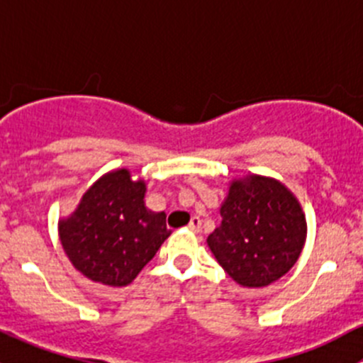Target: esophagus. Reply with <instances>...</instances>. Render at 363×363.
I'll list each match as a JSON object with an SVG mask.
<instances>
[{
  "label": "esophagus",
  "instance_id": "1",
  "mask_svg": "<svg viewBox=\"0 0 363 363\" xmlns=\"http://www.w3.org/2000/svg\"><path fill=\"white\" fill-rule=\"evenodd\" d=\"M200 226H202L200 218H191V221H189V230H193V232H200Z\"/></svg>",
  "mask_w": 363,
  "mask_h": 363
}]
</instances>
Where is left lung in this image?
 Masks as SVG:
<instances>
[{
  "label": "left lung",
  "instance_id": "1",
  "mask_svg": "<svg viewBox=\"0 0 363 363\" xmlns=\"http://www.w3.org/2000/svg\"><path fill=\"white\" fill-rule=\"evenodd\" d=\"M221 225L207 244L225 272L247 288L283 277L306 242V218L281 182L251 175L233 181L221 205Z\"/></svg>",
  "mask_w": 363,
  "mask_h": 363
}]
</instances>
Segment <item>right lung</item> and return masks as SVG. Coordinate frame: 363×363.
Masks as SVG:
<instances>
[{"label":"right lung","instance_id":"add662e5","mask_svg":"<svg viewBox=\"0 0 363 363\" xmlns=\"http://www.w3.org/2000/svg\"><path fill=\"white\" fill-rule=\"evenodd\" d=\"M145 184L133 182L126 168L104 175L60 223L69 262L94 283L126 286L155 258L170 230L167 214L144 202Z\"/></svg>","mask_w":363,"mask_h":363}]
</instances>
